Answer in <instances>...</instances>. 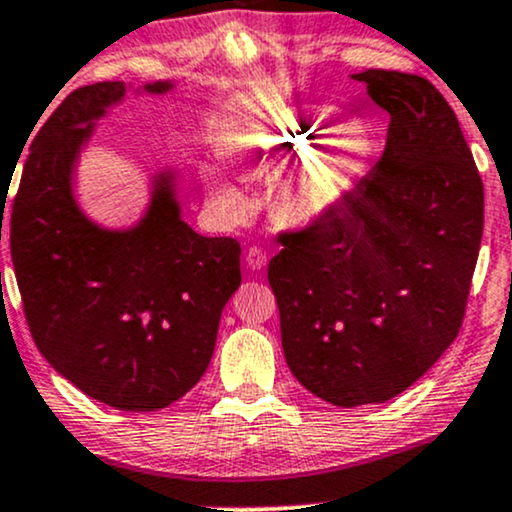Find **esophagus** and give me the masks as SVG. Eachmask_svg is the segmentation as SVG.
<instances>
[{
	"label": "esophagus",
	"mask_w": 512,
	"mask_h": 512,
	"mask_svg": "<svg viewBox=\"0 0 512 512\" xmlns=\"http://www.w3.org/2000/svg\"><path fill=\"white\" fill-rule=\"evenodd\" d=\"M245 260H248L250 269H262L264 264H267V252L262 248H248V252H245Z\"/></svg>",
	"instance_id": "esophagus-1"
}]
</instances>
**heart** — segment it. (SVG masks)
I'll use <instances>...</instances> for the list:
<instances>
[{
	"mask_svg": "<svg viewBox=\"0 0 512 512\" xmlns=\"http://www.w3.org/2000/svg\"><path fill=\"white\" fill-rule=\"evenodd\" d=\"M238 151L255 161L264 178H279L296 168L281 192V209L291 223L308 226L325 219L351 195L366 173L373 142L366 129L346 127L325 105L296 103L240 134ZM204 178L211 195L231 214L248 207L243 190L219 166H207Z\"/></svg>",
	"mask_w": 512,
	"mask_h": 512,
	"instance_id": "b5f03b06",
	"label": "heart"
}]
</instances>
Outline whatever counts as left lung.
<instances>
[{
	"label": "left lung",
	"instance_id": "1",
	"mask_svg": "<svg viewBox=\"0 0 512 512\" xmlns=\"http://www.w3.org/2000/svg\"><path fill=\"white\" fill-rule=\"evenodd\" d=\"M354 79L390 115L383 156L325 219L279 233L267 269L291 373L344 409L397 397L455 342L484 233V182L438 88Z\"/></svg>",
	"mask_w": 512,
	"mask_h": 512
}]
</instances>
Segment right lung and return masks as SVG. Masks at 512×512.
I'll return each mask as SVG.
<instances>
[{"instance_id": "obj_1", "label": "right lung", "mask_w": 512, "mask_h": 512, "mask_svg": "<svg viewBox=\"0 0 512 512\" xmlns=\"http://www.w3.org/2000/svg\"><path fill=\"white\" fill-rule=\"evenodd\" d=\"M122 96V81L81 86L45 120L23 163L9 245L26 322L50 366L108 407L158 411L209 366L221 310L240 286V243L199 236L180 219L173 173L158 175L149 211L129 231L81 214L76 156Z\"/></svg>"}]
</instances>
